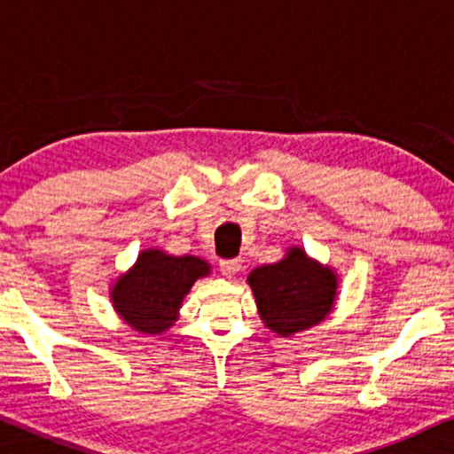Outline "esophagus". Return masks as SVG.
I'll return each mask as SVG.
<instances>
[{"instance_id": "esophagus-1", "label": "esophagus", "mask_w": 454, "mask_h": 454, "mask_svg": "<svg viewBox=\"0 0 454 454\" xmlns=\"http://www.w3.org/2000/svg\"><path fill=\"white\" fill-rule=\"evenodd\" d=\"M240 270H243V259H239V257L223 259V262H220V271L226 278H232L234 274H239Z\"/></svg>"}]
</instances>
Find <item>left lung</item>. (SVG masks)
Returning <instances> with one entry per match:
<instances>
[{"label": "left lung", "mask_w": 454, "mask_h": 454, "mask_svg": "<svg viewBox=\"0 0 454 454\" xmlns=\"http://www.w3.org/2000/svg\"><path fill=\"white\" fill-rule=\"evenodd\" d=\"M249 284L263 324L282 336L322 322L336 297L332 270L309 262L297 247L282 262L253 270Z\"/></svg>", "instance_id": "obj_1"}]
</instances>
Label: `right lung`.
I'll return each instance as SVG.
<instances>
[{
  "instance_id": "obj_1",
  "label": "right lung",
  "mask_w": 454,
  "mask_h": 454,
  "mask_svg": "<svg viewBox=\"0 0 454 454\" xmlns=\"http://www.w3.org/2000/svg\"><path fill=\"white\" fill-rule=\"evenodd\" d=\"M207 274L209 265L199 257L143 251L135 268L118 278L112 290L114 307L135 330L161 334L176 319L178 307L197 278Z\"/></svg>"
}]
</instances>
